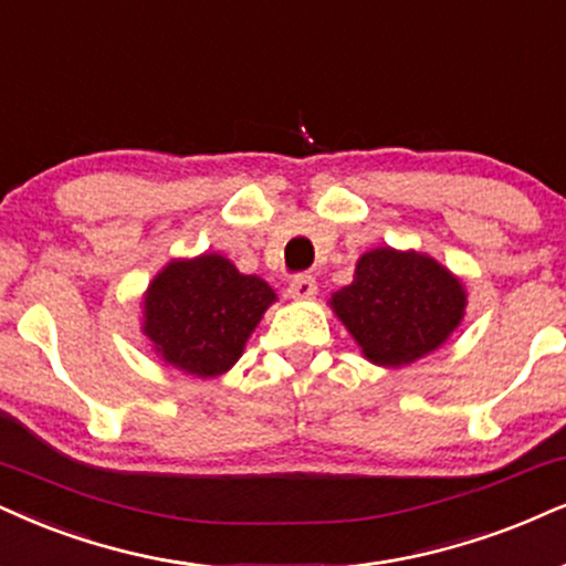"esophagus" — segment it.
<instances>
[{
    "mask_svg": "<svg viewBox=\"0 0 566 566\" xmlns=\"http://www.w3.org/2000/svg\"><path fill=\"white\" fill-rule=\"evenodd\" d=\"M317 294V281L306 272H298V275L291 277L289 283V296L291 298H312Z\"/></svg>",
    "mask_w": 566,
    "mask_h": 566,
    "instance_id": "34e87169",
    "label": "esophagus"
}]
</instances>
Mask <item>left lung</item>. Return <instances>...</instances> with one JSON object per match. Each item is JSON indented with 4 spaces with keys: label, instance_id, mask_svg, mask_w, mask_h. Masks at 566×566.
Listing matches in <instances>:
<instances>
[{
    "label": "left lung",
    "instance_id": "obj_1",
    "mask_svg": "<svg viewBox=\"0 0 566 566\" xmlns=\"http://www.w3.org/2000/svg\"><path fill=\"white\" fill-rule=\"evenodd\" d=\"M464 302L462 283L430 256L375 249L331 304L369 361L401 367L451 336Z\"/></svg>",
    "mask_w": 566,
    "mask_h": 566
}]
</instances>
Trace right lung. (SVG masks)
<instances>
[{
	"label": "right lung",
	"mask_w": 566,
	"mask_h": 566,
	"mask_svg": "<svg viewBox=\"0 0 566 566\" xmlns=\"http://www.w3.org/2000/svg\"><path fill=\"white\" fill-rule=\"evenodd\" d=\"M275 294L220 254L170 262L144 298V333L184 373L214 378L239 361L243 344Z\"/></svg>",
	"instance_id": "right-lung-1"
}]
</instances>
